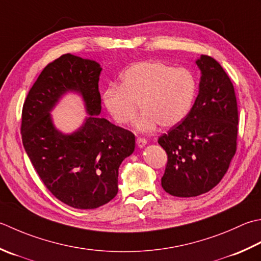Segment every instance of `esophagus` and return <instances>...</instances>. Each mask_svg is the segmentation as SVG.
I'll return each instance as SVG.
<instances>
[{
  "mask_svg": "<svg viewBox=\"0 0 261 261\" xmlns=\"http://www.w3.org/2000/svg\"><path fill=\"white\" fill-rule=\"evenodd\" d=\"M137 145H138V147H140V148L145 147L147 145V139H146V138H142V137H138L137 138Z\"/></svg>",
  "mask_w": 261,
  "mask_h": 261,
  "instance_id": "34e87169",
  "label": "esophagus"
}]
</instances>
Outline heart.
<instances>
[{"label": "heart", "instance_id": "b5f03b06", "mask_svg": "<svg viewBox=\"0 0 261 261\" xmlns=\"http://www.w3.org/2000/svg\"><path fill=\"white\" fill-rule=\"evenodd\" d=\"M197 94V80L190 70L172 68L157 61L131 65L121 74V85L111 86L103 93V101L117 124L135 119L140 130L160 124L171 127L189 114Z\"/></svg>", "mask_w": 261, "mask_h": 261}]
</instances>
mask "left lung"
<instances>
[{
    "instance_id": "8db88e82",
    "label": "left lung",
    "mask_w": 261,
    "mask_h": 261,
    "mask_svg": "<svg viewBox=\"0 0 261 261\" xmlns=\"http://www.w3.org/2000/svg\"><path fill=\"white\" fill-rule=\"evenodd\" d=\"M199 94L186 119L158 138L167 154L162 187L174 197H197L216 187L238 146L234 87L216 60L201 55Z\"/></svg>"
}]
</instances>
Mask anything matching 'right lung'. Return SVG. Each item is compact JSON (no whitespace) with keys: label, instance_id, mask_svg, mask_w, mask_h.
<instances>
[{"label":"right lung","instance_id":"obj_1","mask_svg":"<svg viewBox=\"0 0 261 261\" xmlns=\"http://www.w3.org/2000/svg\"><path fill=\"white\" fill-rule=\"evenodd\" d=\"M101 68L91 60L61 55L45 66L25 98L22 144L44 186L65 205L94 209L117 193L119 167L135 150V135L98 116ZM69 90L83 96L90 116L72 135L56 130L49 111Z\"/></svg>","mask_w":261,"mask_h":261}]
</instances>
